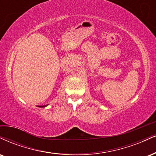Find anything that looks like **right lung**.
Here are the masks:
<instances>
[{"label":"right lung","instance_id":"obj_1","mask_svg":"<svg viewBox=\"0 0 156 156\" xmlns=\"http://www.w3.org/2000/svg\"><path fill=\"white\" fill-rule=\"evenodd\" d=\"M48 105H41V106H37L38 107V108H46V106H47Z\"/></svg>","mask_w":156,"mask_h":156}]
</instances>
